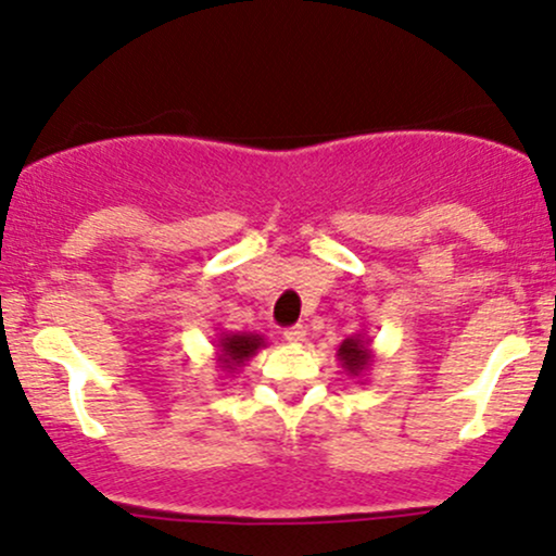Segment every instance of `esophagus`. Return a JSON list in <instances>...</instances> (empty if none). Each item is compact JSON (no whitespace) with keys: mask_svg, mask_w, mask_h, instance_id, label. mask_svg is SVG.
Masks as SVG:
<instances>
[{"mask_svg":"<svg viewBox=\"0 0 556 556\" xmlns=\"http://www.w3.org/2000/svg\"><path fill=\"white\" fill-rule=\"evenodd\" d=\"M283 339L289 344H302L307 339V331H304V326H291L283 331Z\"/></svg>","mask_w":556,"mask_h":556,"instance_id":"esophagus-1","label":"esophagus"}]
</instances>
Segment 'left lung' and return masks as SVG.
Returning a JSON list of instances; mask_svg holds the SVG:
<instances>
[{
	"label": "left lung",
	"mask_w": 556,
	"mask_h": 556,
	"mask_svg": "<svg viewBox=\"0 0 556 556\" xmlns=\"http://www.w3.org/2000/svg\"><path fill=\"white\" fill-rule=\"evenodd\" d=\"M374 350H371V339L366 333H355V337H348L342 344L337 348V361L342 363L344 374L352 376L363 384L366 379L368 368L374 366Z\"/></svg>",
	"instance_id": "obj_1"
}]
</instances>
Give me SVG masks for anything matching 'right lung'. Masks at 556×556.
<instances>
[{"label":"right lung","instance_id":"obj_1","mask_svg":"<svg viewBox=\"0 0 556 556\" xmlns=\"http://www.w3.org/2000/svg\"><path fill=\"white\" fill-rule=\"evenodd\" d=\"M214 361H217V368L223 374H238L243 366H247V361H252V357L260 352L262 348H267L265 337L262 333H254V331H217V339H214Z\"/></svg>","mask_w":556,"mask_h":556}]
</instances>
